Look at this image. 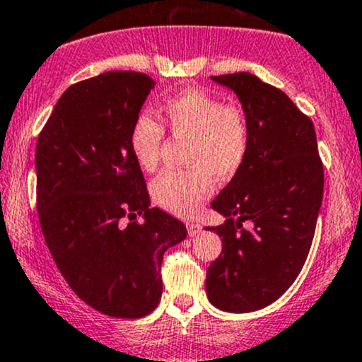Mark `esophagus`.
Segmentation results:
<instances>
[{"label":"esophagus","mask_w":362,"mask_h":362,"mask_svg":"<svg viewBox=\"0 0 362 362\" xmlns=\"http://www.w3.org/2000/svg\"><path fill=\"white\" fill-rule=\"evenodd\" d=\"M187 232L189 235H196L201 232V226L197 222H187Z\"/></svg>","instance_id":"34e87169"}]
</instances>
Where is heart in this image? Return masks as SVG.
Listing matches in <instances>:
<instances>
[{
    "label": "heart",
    "instance_id": "1",
    "mask_svg": "<svg viewBox=\"0 0 362 362\" xmlns=\"http://www.w3.org/2000/svg\"><path fill=\"white\" fill-rule=\"evenodd\" d=\"M175 136L187 139L185 165L189 170H168L151 185L152 199L163 210L192 216L215 189L241 170L250 147V128L245 112L226 105L208 91L189 88L168 98L161 107ZM165 128L151 116H140L130 132V149L136 165L152 171L159 163Z\"/></svg>",
    "mask_w": 362,
    "mask_h": 362
}]
</instances>
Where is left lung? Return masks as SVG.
<instances>
[{"instance_id": "8db88e82", "label": "left lung", "mask_w": 362, "mask_h": 362, "mask_svg": "<svg viewBox=\"0 0 362 362\" xmlns=\"http://www.w3.org/2000/svg\"><path fill=\"white\" fill-rule=\"evenodd\" d=\"M238 95L250 128L241 170L211 208L226 216L208 227L222 253L206 272L216 309L253 312L276 302L295 283L309 255L325 189L314 124L284 91L250 72L211 76ZM250 219L254 229H242Z\"/></svg>"}]
</instances>
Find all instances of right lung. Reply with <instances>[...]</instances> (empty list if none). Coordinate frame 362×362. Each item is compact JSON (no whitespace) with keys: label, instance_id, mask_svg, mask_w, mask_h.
Returning a JSON list of instances; mask_svg holds the SVG:
<instances>
[{"label":"right lung","instance_id":"right-lung-1","mask_svg":"<svg viewBox=\"0 0 362 362\" xmlns=\"http://www.w3.org/2000/svg\"><path fill=\"white\" fill-rule=\"evenodd\" d=\"M154 79L111 71L72 85L37 136L41 230L71 290L111 317L151 314L161 300L163 255L187 229L159 208L130 149ZM142 214V224L120 223Z\"/></svg>","mask_w":362,"mask_h":362}]
</instances>
